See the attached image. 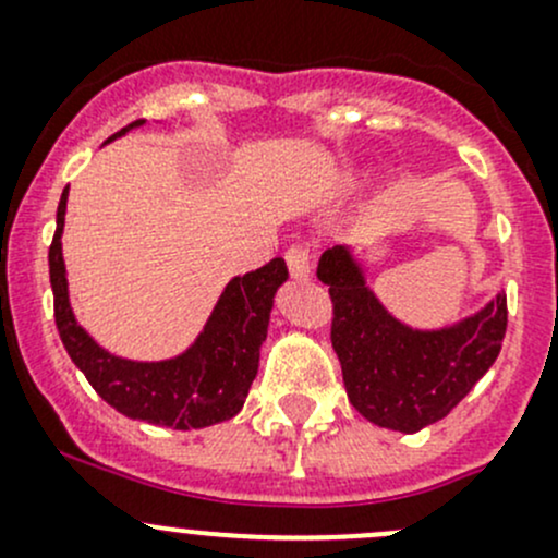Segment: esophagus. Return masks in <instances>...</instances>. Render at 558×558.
Returning <instances> with one entry per match:
<instances>
[{"instance_id": "obj_1", "label": "esophagus", "mask_w": 558, "mask_h": 558, "mask_svg": "<svg viewBox=\"0 0 558 558\" xmlns=\"http://www.w3.org/2000/svg\"><path fill=\"white\" fill-rule=\"evenodd\" d=\"M286 264H289V272L294 280L311 278V253H307L305 245H291L289 251H286Z\"/></svg>"}]
</instances>
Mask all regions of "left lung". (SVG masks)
<instances>
[{
    "mask_svg": "<svg viewBox=\"0 0 558 558\" xmlns=\"http://www.w3.org/2000/svg\"><path fill=\"white\" fill-rule=\"evenodd\" d=\"M315 275L335 305L331 348L348 399L375 426L413 435L446 418L497 362L508 329L505 291L461 320L418 329L388 313L351 245L324 251Z\"/></svg>",
    "mask_w": 558,
    "mask_h": 558,
    "instance_id": "1",
    "label": "left lung"
}]
</instances>
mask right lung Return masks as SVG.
<instances>
[{
    "label": "right lung",
    "instance_id": "obj_1",
    "mask_svg": "<svg viewBox=\"0 0 558 558\" xmlns=\"http://www.w3.org/2000/svg\"><path fill=\"white\" fill-rule=\"evenodd\" d=\"M143 123H129L107 143ZM66 196L70 189H64L56 210V234L48 251V267L56 329L75 367L86 375L94 391L126 418L183 432L205 429L234 418L243 410L247 388L258 373V351L267 340L275 294L289 280L283 258H272L256 272L229 280L205 329L183 353L161 362H134L105 351L72 313L64 253H61Z\"/></svg>",
    "mask_w": 558,
    "mask_h": 558
}]
</instances>
